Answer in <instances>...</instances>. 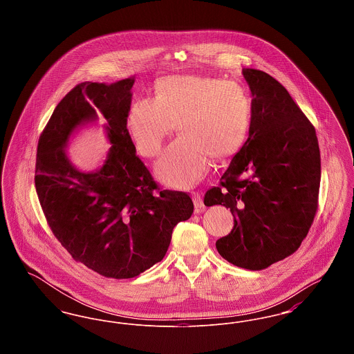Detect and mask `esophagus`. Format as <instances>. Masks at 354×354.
<instances>
[{
	"label": "esophagus",
	"mask_w": 354,
	"mask_h": 354,
	"mask_svg": "<svg viewBox=\"0 0 354 354\" xmlns=\"http://www.w3.org/2000/svg\"><path fill=\"white\" fill-rule=\"evenodd\" d=\"M192 201H194V205H195V211L196 214H201L204 211V203H203L202 195L199 192H194L192 195Z\"/></svg>",
	"instance_id": "34e87169"
}]
</instances>
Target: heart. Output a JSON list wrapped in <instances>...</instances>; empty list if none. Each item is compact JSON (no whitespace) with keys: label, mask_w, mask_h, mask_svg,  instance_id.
<instances>
[{"label":"heart","mask_w":354,"mask_h":354,"mask_svg":"<svg viewBox=\"0 0 354 354\" xmlns=\"http://www.w3.org/2000/svg\"><path fill=\"white\" fill-rule=\"evenodd\" d=\"M178 123L175 139L155 165L160 182L189 188L202 180L212 159L231 158L244 146L252 123V102L244 86L203 75H167L155 98L131 103L127 129L139 152L156 156Z\"/></svg>","instance_id":"1"}]
</instances>
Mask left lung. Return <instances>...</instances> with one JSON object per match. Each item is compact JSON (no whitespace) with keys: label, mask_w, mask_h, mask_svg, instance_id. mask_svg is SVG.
Here are the masks:
<instances>
[{"label":"left lung","mask_w":354,"mask_h":354,"mask_svg":"<svg viewBox=\"0 0 354 354\" xmlns=\"http://www.w3.org/2000/svg\"><path fill=\"white\" fill-rule=\"evenodd\" d=\"M252 94L250 136L207 207L221 204L235 221L216 250L236 267L268 268L297 251L313 223L321 179L316 130L286 87L270 74L243 68Z\"/></svg>","instance_id":"1"}]
</instances>
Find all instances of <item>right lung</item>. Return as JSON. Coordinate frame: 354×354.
Segmentation results:
<instances>
[{"instance_id": "1", "label": "right lung", "mask_w": 354, "mask_h": 354, "mask_svg": "<svg viewBox=\"0 0 354 354\" xmlns=\"http://www.w3.org/2000/svg\"><path fill=\"white\" fill-rule=\"evenodd\" d=\"M134 82L77 84L57 104L37 147L34 183L53 234L75 261L113 279H131L159 263L174 227L194 212L191 198L160 189L135 153L127 130ZM98 120L112 147L101 169L84 173L64 150L71 134Z\"/></svg>"}]
</instances>
